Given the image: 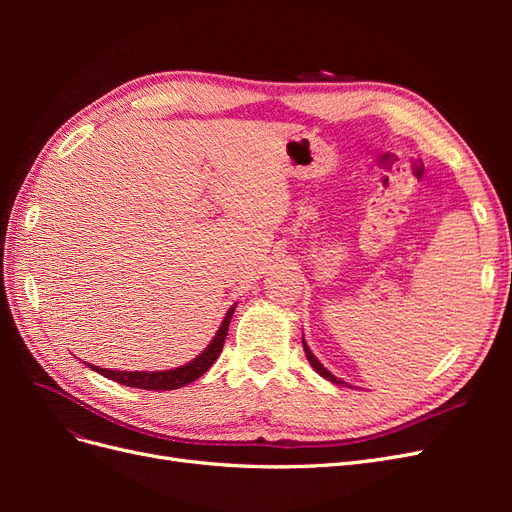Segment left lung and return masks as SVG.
Returning a JSON list of instances; mask_svg holds the SVG:
<instances>
[{
	"instance_id": "1",
	"label": "left lung",
	"mask_w": 512,
	"mask_h": 512,
	"mask_svg": "<svg viewBox=\"0 0 512 512\" xmlns=\"http://www.w3.org/2000/svg\"><path fill=\"white\" fill-rule=\"evenodd\" d=\"M303 350H305V356H307V361H309V365H312L316 371H318V374L322 376V378H327L329 382H333V384H342V386H350L348 382H344V380H339L337 376H333L331 374V371L327 369V367H324L318 359H316V356H314V352H312V348H309L307 346V342H305V339H303ZM350 389H352V386H350Z\"/></svg>"
}]
</instances>
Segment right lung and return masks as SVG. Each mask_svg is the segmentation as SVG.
Returning a JSON list of instances; mask_svg holds the SVG:
<instances>
[{
    "mask_svg": "<svg viewBox=\"0 0 512 512\" xmlns=\"http://www.w3.org/2000/svg\"><path fill=\"white\" fill-rule=\"evenodd\" d=\"M235 307L237 305H232L226 312L218 333H215V337L211 339V344L203 352H200L196 359H192L190 363H185L181 367L162 369V371H119V369L96 367V365H89V363H87V367L98 371V374H102L108 380H115L123 386H132V389H145V391H175V389H181V386L190 384V382H194V380L203 376L205 371L215 363V359L220 356V352L224 348L226 333H228L230 318H232V314H235Z\"/></svg>",
    "mask_w": 512,
    "mask_h": 512,
    "instance_id": "obj_1",
    "label": "right lung"
}]
</instances>
